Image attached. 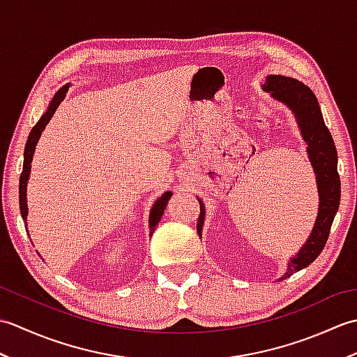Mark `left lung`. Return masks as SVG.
<instances>
[{
	"label": "left lung",
	"instance_id": "obj_1",
	"mask_svg": "<svg viewBox=\"0 0 357 357\" xmlns=\"http://www.w3.org/2000/svg\"><path fill=\"white\" fill-rule=\"evenodd\" d=\"M262 90L273 100L288 107L293 113L302 139L307 144V156L313 167L317 195H319V208L313 225V230L299 252L290 257L287 270L278 280L290 278L293 273L308 267L321 255L325 242L328 239L330 229L340 202V181L337 174V151L333 142L331 133L324 123L322 112L317 98L304 82L282 75H267ZM201 215L196 224L199 236L206 221V206L199 199Z\"/></svg>",
	"mask_w": 357,
	"mask_h": 357
}]
</instances>
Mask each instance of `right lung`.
Returning <instances> with one entry per match:
<instances>
[{"mask_svg":"<svg viewBox=\"0 0 357 357\" xmlns=\"http://www.w3.org/2000/svg\"><path fill=\"white\" fill-rule=\"evenodd\" d=\"M70 82L69 84L63 86L55 93V96L52 98V101L49 102L47 110L44 112V115L40 118V121L35 124V127L30 130L29 138L26 142V149H24V164H22V173L20 176V210H21V216L22 221L27 225V215H29V208H27V183H29V176H30V170H32V159L35 153V147L38 141H40V136L44 132L45 126L49 124V121L52 119L53 113L56 112L58 105L61 104V101L66 98V93L69 92ZM172 192H164L159 198L153 202V206L150 208V215H149V230L150 234H153L158 222L161 221V218L164 215V210L169 204V199L172 198Z\"/></svg>","mask_w":357,"mask_h":357,"instance_id":"obj_1","label":"right lung"}]
</instances>
